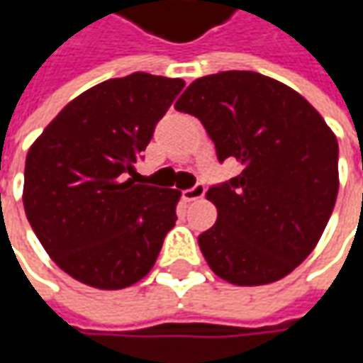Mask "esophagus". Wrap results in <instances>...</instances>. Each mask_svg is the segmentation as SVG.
<instances>
[{"instance_id":"34e87169","label":"esophagus","mask_w":363,"mask_h":363,"mask_svg":"<svg viewBox=\"0 0 363 363\" xmlns=\"http://www.w3.org/2000/svg\"><path fill=\"white\" fill-rule=\"evenodd\" d=\"M203 194H206V186H203V184H196L194 188H189L184 191V200H186V202H198V200H202Z\"/></svg>"}]
</instances>
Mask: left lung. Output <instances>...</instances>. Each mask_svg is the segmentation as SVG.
<instances>
[{
	"label": "left lung",
	"mask_w": 363,
	"mask_h": 363,
	"mask_svg": "<svg viewBox=\"0 0 363 363\" xmlns=\"http://www.w3.org/2000/svg\"><path fill=\"white\" fill-rule=\"evenodd\" d=\"M175 108L202 121L218 161L242 172L208 189L218 220L198 236L210 269L232 285H269L311 255L333 212L337 139L299 92L228 70L194 80Z\"/></svg>",
	"instance_id": "obj_1"
}]
</instances>
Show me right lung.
I'll return each mask as SVG.
<instances>
[{"mask_svg": "<svg viewBox=\"0 0 363 363\" xmlns=\"http://www.w3.org/2000/svg\"><path fill=\"white\" fill-rule=\"evenodd\" d=\"M184 86L147 72L105 80L70 101L30 147L23 210L72 279L117 291L153 269L179 191L135 184V163Z\"/></svg>", "mask_w": 363, "mask_h": 363, "instance_id": "add662e5", "label": "right lung"}]
</instances>
